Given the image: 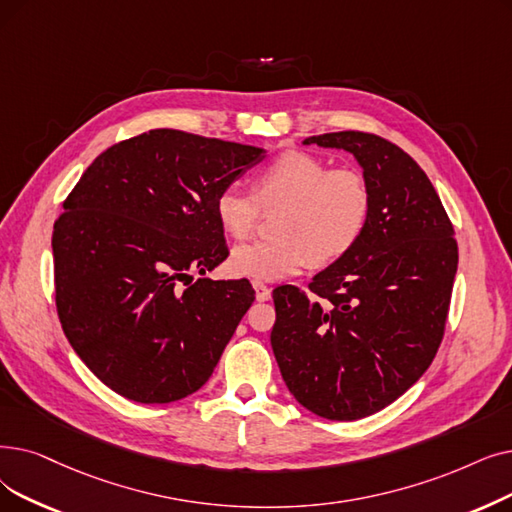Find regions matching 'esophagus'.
Here are the masks:
<instances>
[{"label": "esophagus", "instance_id": "esophagus-1", "mask_svg": "<svg viewBox=\"0 0 512 512\" xmlns=\"http://www.w3.org/2000/svg\"><path fill=\"white\" fill-rule=\"evenodd\" d=\"M253 288H255V297H257V301H268L270 297H272V291L268 286H265L263 282H259V280H255L253 282Z\"/></svg>", "mask_w": 512, "mask_h": 512}]
</instances>
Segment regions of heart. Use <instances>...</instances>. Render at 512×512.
Returning a JSON list of instances; mask_svg holds the SVG:
<instances>
[{"label":"heart","instance_id":"heart-1","mask_svg":"<svg viewBox=\"0 0 512 512\" xmlns=\"http://www.w3.org/2000/svg\"><path fill=\"white\" fill-rule=\"evenodd\" d=\"M255 194L238 184L221 188L215 213L234 238L249 236L265 211L282 209L278 238L238 244L230 255L236 276L278 280L299 274L309 261L341 259L360 240L370 215V188L355 169H328L309 152L288 150L257 171Z\"/></svg>","mask_w":512,"mask_h":512}]
</instances>
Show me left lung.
Instances as JSON below:
<instances>
[{
	"mask_svg": "<svg viewBox=\"0 0 512 512\" xmlns=\"http://www.w3.org/2000/svg\"><path fill=\"white\" fill-rule=\"evenodd\" d=\"M303 144L353 154L370 188L368 224L341 259L301 288L274 291L272 349L297 402L328 420H358L404 395L431 366L446 328L458 244L427 173L364 131Z\"/></svg>",
	"mask_w": 512,
	"mask_h": 512,
	"instance_id": "8db88e82",
	"label": "left lung"
}]
</instances>
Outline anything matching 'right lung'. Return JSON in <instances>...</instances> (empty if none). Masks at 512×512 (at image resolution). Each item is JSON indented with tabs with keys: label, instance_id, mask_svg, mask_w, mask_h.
<instances>
[{
	"label": "right lung",
	"instance_id": "right-lung-1",
	"mask_svg": "<svg viewBox=\"0 0 512 512\" xmlns=\"http://www.w3.org/2000/svg\"><path fill=\"white\" fill-rule=\"evenodd\" d=\"M263 159L257 146L150 129L104 150L64 201L52 234L58 318L115 393L169 404L209 381L255 291L190 272L228 257L215 198Z\"/></svg>",
	"mask_w": 512,
	"mask_h": 512
}]
</instances>
